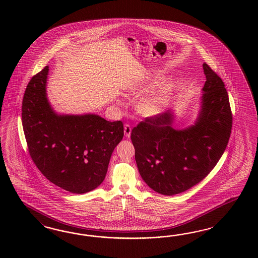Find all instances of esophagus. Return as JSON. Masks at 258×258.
Here are the masks:
<instances>
[{
  "mask_svg": "<svg viewBox=\"0 0 258 258\" xmlns=\"http://www.w3.org/2000/svg\"><path fill=\"white\" fill-rule=\"evenodd\" d=\"M124 133H125V137H130L131 133H132V127L128 124H125V127H124Z\"/></svg>",
  "mask_w": 258,
  "mask_h": 258,
  "instance_id": "obj_1",
  "label": "esophagus"
}]
</instances>
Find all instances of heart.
Wrapping results in <instances>:
<instances>
[{"label": "heart", "instance_id": "obj_1", "mask_svg": "<svg viewBox=\"0 0 258 258\" xmlns=\"http://www.w3.org/2000/svg\"><path fill=\"white\" fill-rule=\"evenodd\" d=\"M161 79H162L161 75L147 72L143 74V76L141 77L139 80H137L136 82L132 84V86L130 87V90L135 93L137 91H140L144 86H150V85L156 84ZM169 99H170V88L165 87L155 94H151L148 97L144 98L140 102L139 110L142 114L146 116L156 115L165 108V106L169 102Z\"/></svg>", "mask_w": 258, "mask_h": 258}]
</instances>
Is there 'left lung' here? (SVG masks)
I'll return each mask as SVG.
<instances>
[{"mask_svg":"<svg viewBox=\"0 0 258 258\" xmlns=\"http://www.w3.org/2000/svg\"><path fill=\"white\" fill-rule=\"evenodd\" d=\"M206 81L195 125L177 131L170 111L147 117L132 132L142 179L162 195L184 192L213 170L226 149L233 114L222 79L203 63Z\"/></svg>","mask_w":258,"mask_h":258,"instance_id":"obj_1","label":"left lung"}]
</instances>
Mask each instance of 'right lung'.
<instances>
[{
    "mask_svg": "<svg viewBox=\"0 0 258 258\" xmlns=\"http://www.w3.org/2000/svg\"><path fill=\"white\" fill-rule=\"evenodd\" d=\"M49 67L35 75L24 92L22 120L32 160L47 180L74 194L99 186L113 149L124 136L121 121L95 114L58 115L46 96Z\"/></svg>",
    "mask_w": 258,
    "mask_h": 258,
    "instance_id": "obj_1",
    "label": "right lung"
}]
</instances>
